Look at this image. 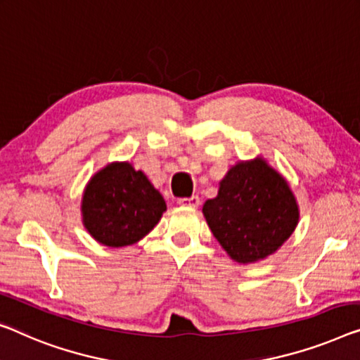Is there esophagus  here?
Returning a JSON list of instances; mask_svg holds the SVG:
<instances>
[{
	"label": "esophagus",
	"mask_w": 360,
	"mask_h": 360,
	"mask_svg": "<svg viewBox=\"0 0 360 360\" xmlns=\"http://www.w3.org/2000/svg\"><path fill=\"white\" fill-rule=\"evenodd\" d=\"M178 203H179V205H184V207H198V203H200V198H198V195L184 197V198H178Z\"/></svg>",
	"instance_id": "34e87169"
}]
</instances>
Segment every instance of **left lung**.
I'll return each instance as SVG.
<instances>
[{
  "instance_id": "8db88e82",
  "label": "left lung",
  "mask_w": 360,
  "mask_h": 360,
  "mask_svg": "<svg viewBox=\"0 0 360 360\" xmlns=\"http://www.w3.org/2000/svg\"><path fill=\"white\" fill-rule=\"evenodd\" d=\"M203 214L221 248L239 264L273 254L297 226L299 210L288 182L264 160L238 163L207 200Z\"/></svg>"
}]
</instances>
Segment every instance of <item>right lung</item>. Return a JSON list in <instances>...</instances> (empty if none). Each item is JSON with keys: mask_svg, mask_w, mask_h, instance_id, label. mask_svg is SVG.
Masks as SVG:
<instances>
[{"mask_svg": "<svg viewBox=\"0 0 360 360\" xmlns=\"http://www.w3.org/2000/svg\"><path fill=\"white\" fill-rule=\"evenodd\" d=\"M166 203L142 171L112 163L85 187L82 217L87 231L108 248H124L142 239L160 221Z\"/></svg>", "mask_w": 360, "mask_h": 360, "instance_id": "1", "label": "right lung"}]
</instances>
